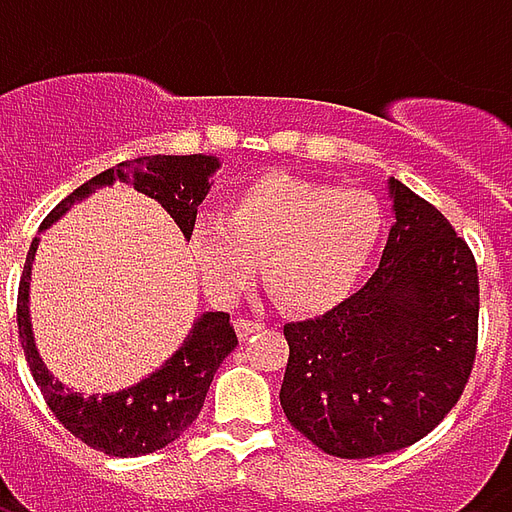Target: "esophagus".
<instances>
[{
    "label": "esophagus",
    "mask_w": 512,
    "mask_h": 512,
    "mask_svg": "<svg viewBox=\"0 0 512 512\" xmlns=\"http://www.w3.org/2000/svg\"><path fill=\"white\" fill-rule=\"evenodd\" d=\"M257 331H263V323H257V320H236V333H238V339H249L252 333Z\"/></svg>",
    "instance_id": "esophagus-1"
}]
</instances>
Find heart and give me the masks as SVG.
<instances>
[{
  "label": "heart",
  "instance_id": "1",
  "mask_svg": "<svg viewBox=\"0 0 512 512\" xmlns=\"http://www.w3.org/2000/svg\"><path fill=\"white\" fill-rule=\"evenodd\" d=\"M380 233L382 208L369 192L271 170L230 192L225 222H195L189 249L217 301H236L252 285L260 257L276 304L323 312L361 279Z\"/></svg>",
  "mask_w": 512,
  "mask_h": 512
}]
</instances>
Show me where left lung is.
I'll list each match as a JSON object with an SVG mask.
<instances>
[{"label": "left lung", "mask_w": 512, "mask_h": 512, "mask_svg": "<svg viewBox=\"0 0 512 512\" xmlns=\"http://www.w3.org/2000/svg\"><path fill=\"white\" fill-rule=\"evenodd\" d=\"M393 225L372 279L331 312L287 323L279 401L339 458L418 442L456 404L478 344V266L448 219L388 179Z\"/></svg>", "instance_id": "1"}]
</instances>
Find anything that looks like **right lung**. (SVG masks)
<instances>
[{
	"mask_svg": "<svg viewBox=\"0 0 512 512\" xmlns=\"http://www.w3.org/2000/svg\"><path fill=\"white\" fill-rule=\"evenodd\" d=\"M219 165L222 162L214 154H187V157L154 154V157L121 162L70 192L43 219L40 233L59 222L75 203L86 200L92 192L124 181L157 200L189 241V233L198 219V206L206 200ZM40 233L29 246L24 276L18 285V336H21L26 363L32 369V377L43 399L48 401V407L64 429L86 442L89 448L102 450L108 456H146V453L165 448L173 439H179L192 426V420L198 418L219 363L225 361L238 344L236 331L230 325V314H200L179 350L173 352L160 369H154L149 377H143L130 388L102 393V396L67 391L64 382L54 380V374L48 372L43 355L37 350L32 314H29V282H32V263L37 255V244H40Z\"/></svg>",
	"mask_w": 512,
	"mask_h": 512,
	"instance_id": "1",
	"label": "right lung"
}]
</instances>
